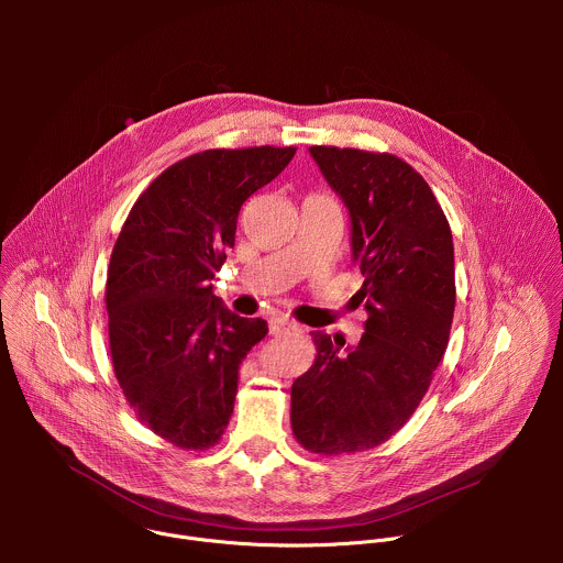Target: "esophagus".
Wrapping results in <instances>:
<instances>
[{
	"instance_id": "34e87169",
	"label": "esophagus",
	"mask_w": 563,
	"mask_h": 563,
	"mask_svg": "<svg viewBox=\"0 0 563 563\" xmlns=\"http://www.w3.org/2000/svg\"><path fill=\"white\" fill-rule=\"evenodd\" d=\"M294 330H296V323H294V320H289L287 316H274V318L269 320V332H272L274 336L289 334V332H294Z\"/></svg>"
}]
</instances>
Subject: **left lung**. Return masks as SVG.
I'll use <instances>...</instances> for the list:
<instances>
[{"instance_id": "8db88e82", "label": "left lung", "mask_w": 563, "mask_h": 563, "mask_svg": "<svg viewBox=\"0 0 563 563\" xmlns=\"http://www.w3.org/2000/svg\"><path fill=\"white\" fill-rule=\"evenodd\" d=\"M350 216L367 311L356 345L313 332L316 361L291 385V430L318 454L358 452L404 428L441 363L454 316V245L441 205L404 159L309 146Z\"/></svg>"}]
</instances>
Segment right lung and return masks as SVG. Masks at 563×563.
Here are the masks:
<instances>
[{"label": "right lung", "mask_w": 563, "mask_h": 563, "mask_svg": "<svg viewBox=\"0 0 563 563\" xmlns=\"http://www.w3.org/2000/svg\"><path fill=\"white\" fill-rule=\"evenodd\" d=\"M294 146L213 148L157 176L133 205L111 254L107 311L118 383L137 417L185 450H205L233 412L240 363L267 320L213 294L240 207L269 185Z\"/></svg>", "instance_id": "right-lung-1"}]
</instances>
